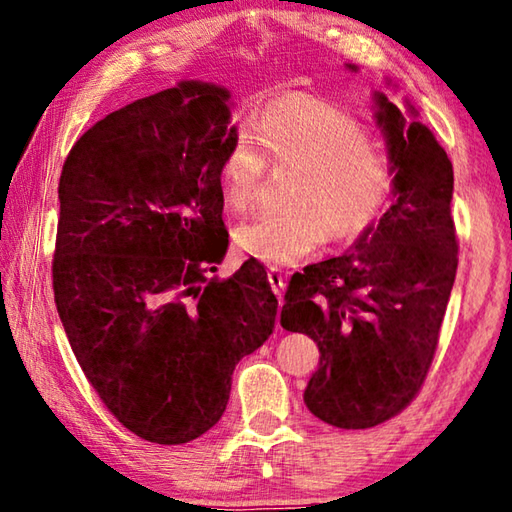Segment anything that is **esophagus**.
I'll use <instances>...</instances> for the list:
<instances>
[{
	"mask_svg": "<svg viewBox=\"0 0 512 512\" xmlns=\"http://www.w3.org/2000/svg\"><path fill=\"white\" fill-rule=\"evenodd\" d=\"M268 282H271V289L277 298L284 296V289H287V282H284V273L280 271V268L271 266L268 268Z\"/></svg>",
	"mask_w": 512,
	"mask_h": 512,
	"instance_id": "esophagus-1",
	"label": "esophagus"
}]
</instances>
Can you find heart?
Listing matches in <instances>:
<instances>
[{
  "label": "heart",
  "instance_id": "b5f03b06",
  "mask_svg": "<svg viewBox=\"0 0 512 512\" xmlns=\"http://www.w3.org/2000/svg\"><path fill=\"white\" fill-rule=\"evenodd\" d=\"M266 162L293 169L284 210L259 214L237 230V244L271 266L305 259L320 241H348L366 232L391 201L393 160L372 144L366 126L334 103L282 99L266 106L255 131L241 128L219 164L225 205H255Z\"/></svg>",
  "mask_w": 512,
  "mask_h": 512
}]
</instances>
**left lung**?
<instances>
[{
	"mask_svg": "<svg viewBox=\"0 0 512 512\" xmlns=\"http://www.w3.org/2000/svg\"><path fill=\"white\" fill-rule=\"evenodd\" d=\"M395 201L357 248L309 264L284 293L282 327L318 343L309 411L339 429L395 418L427 379L458 268L454 169L420 121L377 94Z\"/></svg>",
	"mask_w": 512,
	"mask_h": 512,
	"instance_id": "left-lung-1",
	"label": "left lung"
}]
</instances>
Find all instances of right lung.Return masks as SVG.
Listing matches in <instances>:
<instances>
[{
    "label": "right lung",
    "instance_id": "add662e5",
    "mask_svg": "<svg viewBox=\"0 0 512 512\" xmlns=\"http://www.w3.org/2000/svg\"><path fill=\"white\" fill-rule=\"evenodd\" d=\"M228 97L187 81L128 103L72 146L60 173L58 316L106 409L158 445L189 443L221 420L232 370L275 325L257 259L210 280L228 250Z\"/></svg>",
    "mask_w": 512,
    "mask_h": 512
}]
</instances>
